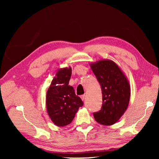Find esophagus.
<instances>
[{"mask_svg": "<svg viewBox=\"0 0 159 159\" xmlns=\"http://www.w3.org/2000/svg\"><path fill=\"white\" fill-rule=\"evenodd\" d=\"M81 99H82V101H84L85 99V95H81Z\"/></svg>", "mask_w": 159, "mask_h": 159, "instance_id": "obj_1", "label": "esophagus"}]
</instances>
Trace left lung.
Here are the masks:
<instances>
[{
	"label": "left lung",
	"mask_w": 159,
	"mask_h": 159,
	"mask_svg": "<svg viewBox=\"0 0 159 159\" xmlns=\"http://www.w3.org/2000/svg\"><path fill=\"white\" fill-rule=\"evenodd\" d=\"M102 88V109L93 113L95 121L111 125L119 121L129 103L131 88L128 79L118 65L110 60L89 64Z\"/></svg>",
	"instance_id": "left-lung-1"
}]
</instances>
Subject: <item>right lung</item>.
Wrapping results in <instances>:
<instances>
[{"instance_id":"1","label":"right lung","mask_w":159,"mask_h":159,"mask_svg":"<svg viewBox=\"0 0 159 159\" xmlns=\"http://www.w3.org/2000/svg\"><path fill=\"white\" fill-rule=\"evenodd\" d=\"M71 68L58 69L47 91L46 110L52 121L56 125H68L74 119L83 102L69 85Z\"/></svg>"}]
</instances>
